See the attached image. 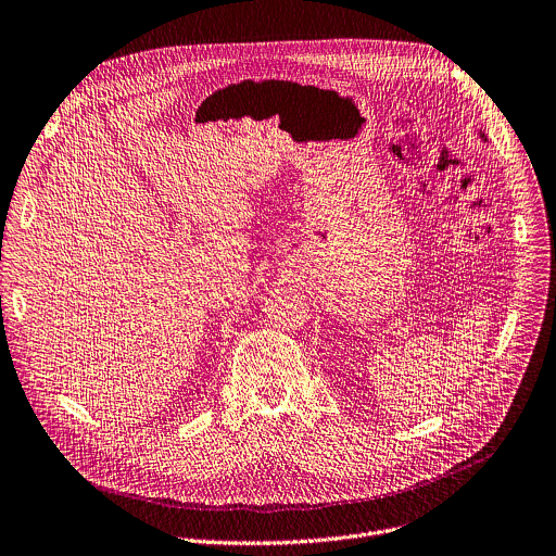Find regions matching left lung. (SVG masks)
Returning a JSON list of instances; mask_svg holds the SVG:
<instances>
[{"label": "left lung", "mask_w": 556, "mask_h": 556, "mask_svg": "<svg viewBox=\"0 0 556 556\" xmlns=\"http://www.w3.org/2000/svg\"><path fill=\"white\" fill-rule=\"evenodd\" d=\"M480 137H482V139H486V137H484V135H482V132H480Z\"/></svg>", "instance_id": "left-lung-1"}]
</instances>
